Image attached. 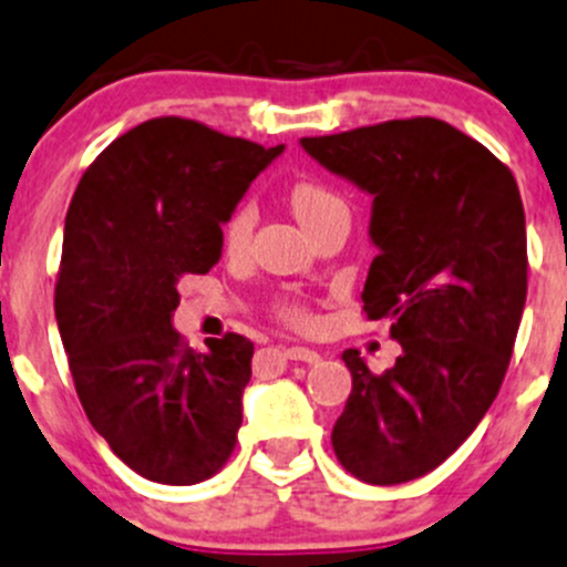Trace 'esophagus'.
I'll use <instances>...</instances> for the list:
<instances>
[{
  "instance_id": "esophagus-1",
  "label": "esophagus",
  "mask_w": 567,
  "mask_h": 567,
  "mask_svg": "<svg viewBox=\"0 0 567 567\" xmlns=\"http://www.w3.org/2000/svg\"><path fill=\"white\" fill-rule=\"evenodd\" d=\"M286 358L289 360H300V363H319V352H313V349L308 347H286Z\"/></svg>"
}]
</instances>
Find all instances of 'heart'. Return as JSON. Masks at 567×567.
Returning <instances> with one entry per match:
<instances>
[{"label":"heart","mask_w":567,"mask_h":567,"mask_svg":"<svg viewBox=\"0 0 567 567\" xmlns=\"http://www.w3.org/2000/svg\"><path fill=\"white\" fill-rule=\"evenodd\" d=\"M289 204L291 213L297 215L306 231L317 229L319 224H324L332 215L349 213L347 202L338 190H332L330 185L319 183V179H295L289 185ZM256 226V209L254 204L243 202L226 215L224 220V245L229 254H237L248 245L250 235H254ZM276 317L281 322L291 327H306L311 324V311H308L306 302H300L297 297H278L276 300Z\"/></svg>","instance_id":"1"}]
</instances>
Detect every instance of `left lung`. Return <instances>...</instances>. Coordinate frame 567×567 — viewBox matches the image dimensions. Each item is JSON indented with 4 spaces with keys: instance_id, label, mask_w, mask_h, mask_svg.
Masks as SVG:
<instances>
[{
    "instance_id": "1",
    "label": "left lung",
    "mask_w": 567,
    "mask_h": 567,
    "mask_svg": "<svg viewBox=\"0 0 567 567\" xmlns=\"http://www.w3.org/2000/svg\"><path fill=\"white\" fill-rule=\"evenodd\" d=\"M302 147L373 196L363 313L388 319L404 349L382 373L343 352L352 393L332 451L371 486L414 481L475 431L511 363L527 300L516 177L434 116L306 136Z\"/></svg>"
}]
</instances>
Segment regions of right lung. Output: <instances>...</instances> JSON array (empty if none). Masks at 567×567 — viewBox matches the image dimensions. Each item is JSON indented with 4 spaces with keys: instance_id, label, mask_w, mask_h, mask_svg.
<instances>
[{
    "instance_id": "obj_1",
    "label": "right lung",
    "mask_w": 567,
    "mask_h": 567,
    "mask_svg": "<svg viewBox=\"0 0 567 567\" xmlns=\"http://www.w3.org/2000/svg\"><path fill=\"white\" fill-rule=\"evenodd\" d=\"M284 153L185 116L122 133L79 179L54 286L75 393L133 472L166 486L207 481L235 453L254 343L196 352L172 327L177 284L224 250L220 224Z\"/></svg>"
}]
</instances>
